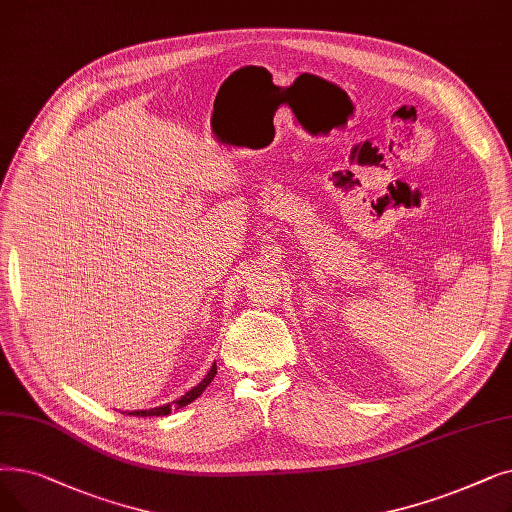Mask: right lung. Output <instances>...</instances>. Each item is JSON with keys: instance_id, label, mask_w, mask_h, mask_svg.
Returning <instances> with one entry per match:
<instances>
[{"instance_id": "add662e5", "label": "right lung", "mask_w": 512, "mask_h": 512, "mask_svg": "<svg viewBox=\"0 0 512 512\" xmlns=\"http://www.w3.org/2000/svg\"><path fill=\"white\" fill-rule=\"evenodd\" d=\"M215 374H217V366L213 364V366H211V370L207 372L205 379H203L201 383H198L196 387H192L190 391H186L182 397H177L175 402H171V404H163V406H159V408H150V410H136V412H129V414H133V416H167L171 410H180V408H184V406L192 404L194 399L207 389V385L213 381V376H215Z\"/></svg>"}]
</instances>
